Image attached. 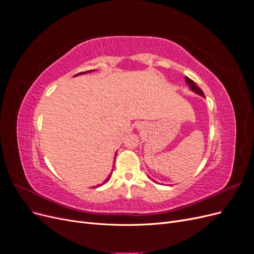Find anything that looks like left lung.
I'll return each instance as SVG.
<instances>
[{
	"label": "left lung",
	"mask_w": 254,
	"mask_h": 254,
	"mask_svg": "<svg viewBox=\"0 0 254 254\" xmlns=\"http://www.w3.org/2000/svg\"><path fill=\"white\" fill-rule=\"evenodd\" d=\"M186 82L189 84V87H190V89L191 91H194L195 93H197V94H199V95H201V96L204 97V94H203L202 90H201L200 88H198L193 80L190 79L189 77H186Z\"/></svg>",
	"instance_id": "1"
}]
</instances>
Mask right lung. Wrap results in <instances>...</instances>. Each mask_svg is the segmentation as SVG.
Segmentation results:
<instances>
[{
  "label": "right lung",
  "instance_id": "right-lung-1",
  "mask_svg": "<svg viewBox=\"0 0 254 254\" xmlns=\"http://www.w3.org/2000/svg\"><path fill=\"white\" fill-rule=\"evenodd\" d=\"M93 71H95V70H90V71H87V72H80V73H78V74H76L75 76H77V75H80V74H86V73H89V72H93ZM114 161H115V160H114ZM110 177H111V175H109V177H108V178H107V179H106V180H105V181H104V182H103L102 184H105V183H106L107 181H108V180L110 179ZM102 184H98V186H97V187H101V186H102Z\"/></svg>",
  "mask_w": 254,
  "mask_h": 254
}]
</instances>
